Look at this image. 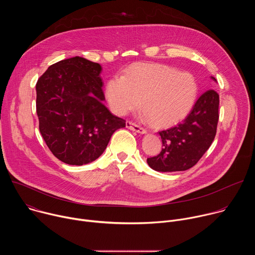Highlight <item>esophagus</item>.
<instances>
[{
	"mask_svg": "<svg viewBox=\"0 0 255 255\" xmlns=\"http://www.w3.org/2000/svg\"><path fill=\"white\" fill-rule=\"evenodd\" d=\"M126 127L129 128L130 130L136 131V132H138V133H140V134H145V133L147 132L146 129L141 127L140 125H138V124H136V123H134V122H131V121H128V122L126 123Z\"/></svg>",
	"mask_w": 255,
	"mask_h": 255,
	"instance_id": "esophagus-1",
	"label": "esophagus"
}]
</instances>
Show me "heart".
I'll list each match as a JSON object with an SVG mask.
<instances>
[{
  "label": "heart",
  "mask_w": 255,
  "mask_h": 255,
  "mask_svg": "<svg viewBox=\"0 0 255 255\" xmlns=\"http://www.w3.org/2000/svg\"><path fill=\"white\" fill-rule=\"evenodd\" d=\"M198 83L188 71L162 63H135L106 85L111 110L120 116L134 110L140 101L151 123L166 126L184 119L198 97Z\"/></svg>",
  "instance_id": "obj_1"
}]
</instances>
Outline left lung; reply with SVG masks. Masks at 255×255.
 Returning <instances> with one entry per match:
<instances>
[{"mask_svg": "<svg viewBox=\"0 0 255 255\" xmlns=\"http://www.w3.org/2000/svg\"><path fill=\"white\" fill-rule=\"evenodd\" d=\"M218 120L219 95L214 90H208L197 100L183 121L159 131L163 148L158 155L147 158L148 165L162 172L193 167L214 141Z\"/></svg>", "mask_w": 255, "mask_h": 255, "instance_id": "8db88e82", "label": "left lung"}]
</instances>
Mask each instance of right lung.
Wrapping results in <instances>:
<instances>
[{"label": "right lung", "instance_id": "1", "mask_svg": "<svg viewBox=\"0 0 255 255\" xmlns=\"http://www.w3.org/2000/svg\"><path fill=\"white\" fill-rule=\"evenodd\" d=\"M102 66L76 56L48 67L36 84L40 133L55 157L83 165L96 160L126 121L103 104Z\"/></svg>", "mask_w": 255, "mask_h": 255}]
</instances>
